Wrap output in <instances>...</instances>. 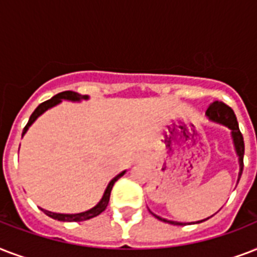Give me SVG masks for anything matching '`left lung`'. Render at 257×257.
Returning <instances> with one entry per match:
<instances>
[{"label":"left lung","instance_id":"8db88e82","mask_svg":"<svg viewBox=\"0 0 257 257\" xmlns=\"http://www.w3.org/2000/svg\"><path fill=\"white\" fill-rule=\"evenodd\" d=\"M207 117L213 122H217V124H221L224 126H228L231 129V135H232V140H233V145H235V151L239 156V165H240V172H239V179H237V183H239L240 176L243 173V157H244V140H243V135L240 132L239 124H237V120H236V116L233 110H232L228 105H225L221 101H213L209 106H208L207 112H205ZM153 215V213H152ZM155 217H157L161 221H165V223L169 224H175V225H181L183 223H177V221H169V220L161 219L160 216L153 215ZM209 219V217H208ZM207 219L200 220L197 223H201V221H205Z\"/></svg>","mask_w":257,"mask_h":257}]
</instances>
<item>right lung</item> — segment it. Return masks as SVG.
I'll return each instance as SVG.
<instances>
[{
    "mask_svg": "<svg viewBox=\"0 0 257 257\" xmlns=\"http://www.w3.org/2000/svg\"><path fill=\"white\" fill-rule=\"evenodd\" d=\"M62 100H69V101L88 100V96H82V94H80V93L72 92V90H66V92L58 93V94H56V96L52 97L50 100H48V101H45V102L40 104L37 108H36V110L32 113V116H30L29 121H28V124H26V126L24 128V131H22V136L25 135L26 131L29 129L30 125L33 124L34 121L37 120L38 117L41 116L42 113L46 112L48 109L53 108V106H56L57 104H60ZM125 172L126 171H122L121 173H118L116 177H113V179L109 181L108 187H106V189H105L104 195H102V197H101L100 201L97 203V205H94L93 208H90L89 211L81 212V213H73V215H72V213H54V212L45 211V209H42V208H41V211L45 212V215H48L49 217H52V219H54V220H58V221H85V220L93 219V217H96V216L100 215L101 212H104L105 208L108 207L109 197H110V192H112L113 185H114V183H116L117 180L120 179L121 176H124Z\"/></svg>",
    "mask_w": 257,
    "mask_h": 257,
    "instance_id": "add662e5",
    "label": "right lung"
}]
</instances>
